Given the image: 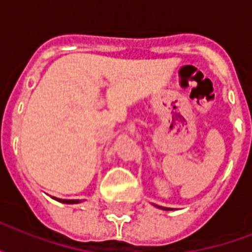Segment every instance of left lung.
Returning <instances> with one entry per match:
<instances>
[{"mask_svg": "<svg viewBox=\"0 0 252 252\" xmlns=\"http://www.w3.org/2000/svg\"><path fill=\"white\" fill-rule=\"evenodd\" d=\"M157 208H159V209H163V211H171L170 208H163V206H158V205H155Z\"/></svg>", "mask_w": 252, "mask_h": 252, "instance_id": "left-lung-1", "label": "left lung"}]
</instances>
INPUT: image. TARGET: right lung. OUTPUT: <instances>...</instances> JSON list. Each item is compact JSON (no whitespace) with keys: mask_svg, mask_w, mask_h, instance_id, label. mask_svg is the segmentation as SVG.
<instances>
[{"mask_svg":"<svg viewBox=\"0 0 252 252\" xmlns=\"http://www.w3.org/2000/svg\"><path fill=\"white\" fill-rule=\"evenodd\" d=\"M52 198L62 202V204H79V202H82L81 200H62V198H57V197H52Z\"/></svg>","mask_w":252,"mask_h":252,"instance_id":"1","label":"right lung"}]
</instances>
